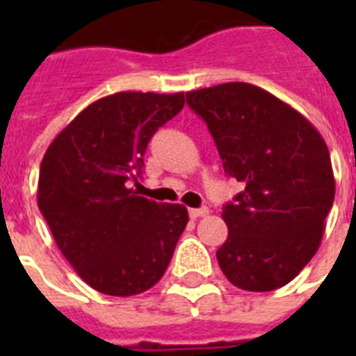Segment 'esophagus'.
<instances>
[{
  "label": "esophagus",
  "instance_id": "esophagus-1",
  "mask_svg": "<svg viewBox=\"0 0 356 356\" xmlns=\"http://www.w3.org/2000/svg\"><path fill=\"white\" fill-rule=\"evenodd\" d=\"M188 214L192 220H195V218L207 216V214H209V209H207V207H201V209H190Z\"/></svg>",
  "mask_w": 356,
  "mask_h": 356
}]
</instances>
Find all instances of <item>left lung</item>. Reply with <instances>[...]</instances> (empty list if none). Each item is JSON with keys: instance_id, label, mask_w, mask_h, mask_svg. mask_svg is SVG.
I'll use <instances>...</instances> for the list:
<instances>
[{"instance_id": "obj_1", "label": "left lung", "mask_w": 356, "mask_h": 356, "mask_svg": "<svg viewBox=\"0 0 356 356\" xmlns=\"http://www.w3.org/2000/svg\"><path fill=\"white\" fill-rule=\"evenodd\" d=\"M186 103L207 122L225 173L243 184L222 212L223 275L248 292L284 286L320 248L334 201L325 140L303 114L249 83L186 92Z\"/></svg>"}]
</instances>
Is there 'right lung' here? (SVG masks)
Listing matches in <instances>:
<instances>
[{
    "label": "right lung",
    "instance_id": "add662e5",
    "mask_svg": "<svg viewBox=\"0 0 356 356\" xmlns=\"http://www.w3.org/2000/svg\"><path fill=\"white\" fill-rule=\"evenodd\" d=\"M184 94L118 92L81 111L42 159L36 201L77 275L107 296L155 286L188 211L138 195L147 142L181 113Z\"/></svg>",
    "mask_w": 356,
    "mask_h": 356
}]
</instances>
